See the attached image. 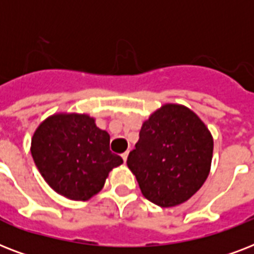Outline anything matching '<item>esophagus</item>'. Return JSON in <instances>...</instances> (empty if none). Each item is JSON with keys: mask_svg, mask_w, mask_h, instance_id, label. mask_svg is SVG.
Returning <instances> with one entry per match:
<instances>
[{"mask_svg": "<svg viewBox=\"0 0 254 254\" xmlns=\"http://www.w3.org/2000/svg\"><path fill=\"white\" fill-rule=\"evenodd\" d=\"M127 155H129V150H127V151H125V153H124V154L121 155V157H123V159H124V162H127Z\"/></svg>", "mask_w": 254, "mask_h": 254, "instance_id": "34e87169", "label": "esophagus"}]
</instances>
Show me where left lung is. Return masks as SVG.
<instances>
[{"label": "left lung", "mask_w": 254, "mask_h": 254, "mask_svg": "<svg viewBox=\"0 0 254 254\" xmlns=\"http://www.w3.org/2000/svg\"><path fill=\"white\" fill-rule=\"evenodd\" d=\"M213 138L190 108L165 104L142 124L127 167L151 203L169 208L192 196L208 177Z\"/></svg>", "instance_id": "1"}]
</instances>
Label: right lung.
Returning a JSON list of instances; mask_svg holds the SVG:
<instances>
[{
	"mask_svg": "<svg viewBox=\"0 0 254 254\" xmlns=\"http://www.w3.org/2000/svg\"><path fill=\"white\" fill-rule=\"evenodd\" d=\"M111 137L85 113H55L39 124L31 155L47 185L71 200H88L104 187L123 158L109 150Z\"/></svg>",
	"mask_w": 254,
	"mask_h": 254,
	"instance_id": "right-lung-1",
	"label": "right lung"
}]
</instances>
